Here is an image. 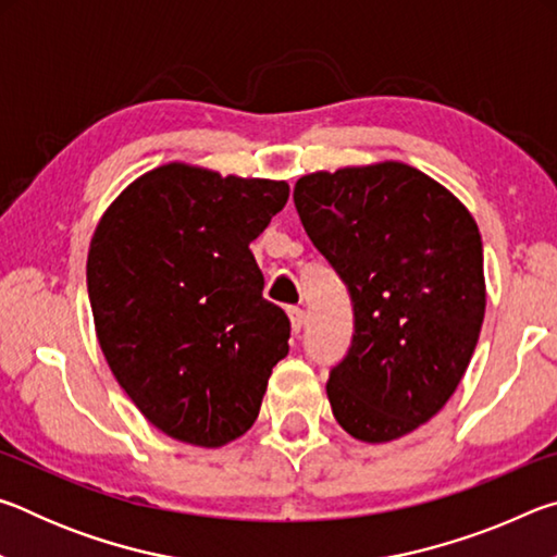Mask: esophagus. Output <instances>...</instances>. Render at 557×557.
Masks as SVG:
<instances>
[{"label": "esophagus", "mask_w": 557, "mask_h": 557, "mask_svg": "<svg viewBox=\"0 0 557 557\" xmlns=\"http://www.w3.org/2000/svg\"><path fill=\"white\" fill-rule=\"evenodd\" d=\"M287 314H289V322H292V332L299 334V332H301V326L307 324V314H305V309H301V307H289V309H287Z\"/></svg>", "instance_id": "1"}]
</instances>
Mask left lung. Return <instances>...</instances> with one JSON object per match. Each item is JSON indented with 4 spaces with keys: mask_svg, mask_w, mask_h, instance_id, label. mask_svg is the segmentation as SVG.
<instances>
[{
    "mask_svg": "<svg viewBox=\"0 0 557 557\" xmlns=\"http://www.w3.org/2000/svg\"><path fill=\"white\" fill-rule=\"evenodd\" d=\"M295 206L354 307L351 346L326 381L334 418L363 442L408 435L445 408L482 332L476 223L400 162L301 176Z\"/></svg>",
    "mask_w": 557,
    "mask_h": 557,
    "instance_id": "obj_1",
    "label": "left lung"
}]
</instances>
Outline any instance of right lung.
I'll use <instances>...</instances> for the list:
<instances>
[{"mask_svg":"<svg viewBox=\"0 0 557 557\" xmlns=\"http://www.w3.org/2000/svg\"><path fill=\"white\" fill-rule=\"evenodd\" d=\"M289 186L166 164L102 215L88 297L122 391L169 437L221 447L245 435L287 356L289 319L262 297L250 243Z\"/></svg>","mask_w":557,"mask_h":557,"instance_id":"1","label":"right lung"}]
</instances>
